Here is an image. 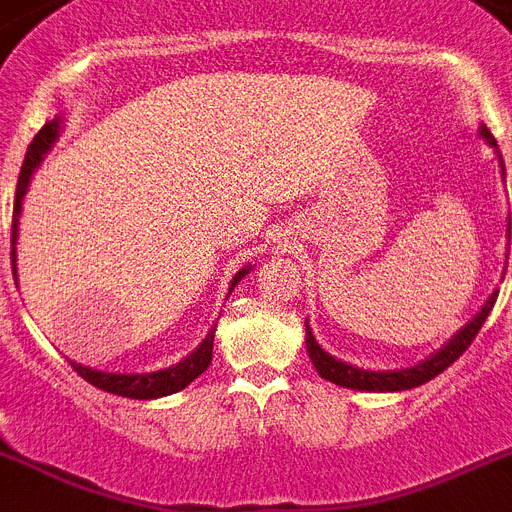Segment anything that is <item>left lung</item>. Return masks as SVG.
<instances>
[{"mask_svg":"<svg viewBox=\"0 0 512 512\" xmlns=\"http://www.w3.org/2000/svg\"><path fill=\"white\" fill-rule=\"evenodd\" d=\"M481 135H484V141H487L489 146H494V149H497V141H494V135L489 133L487 128H481ZM508 238H510V222H508ZM494 301H497V293H492V298L484 303V308H481L479 314H476L474 319L466 324V327L460 329L458 335L447 342L445 348L437 350V353H434L432 358H426L424 363L411 366V369L366 371V369H356V366H348V363L337 361V358H332L329 353H324V350L319 348V342L314 340V335H311V327H308V322H306L308 356H311L316 371H319L324 379L340 384V387H350V390H363V392L411 390V387H418V384L429 382V379H434L437 374H442V371H445L450 363H455L460 356H463V353H466L468 345H471V342H474V337L479 335L481 324L487 322L489 311L494 308Z\"/></svg>","mask_w":512,"mask_h":512,"instance_id":"obj_1","label":"left lung"}]
</instances>
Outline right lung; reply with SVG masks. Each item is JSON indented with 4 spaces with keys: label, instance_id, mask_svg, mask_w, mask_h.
Instances as JSON below:
<instances>
[{
    "label": "right lung",
    "instance_id": "obj_1",
    "mask_svg": "<svg viewBox=\"0 0 512 512\" xmlns=\"http://www.w3.org/2000/svg\"><path fill=\"white\" fill-rule=\"evenodd\" d=\"M59 135V122L52 120L46 122L44 128L38 130L36 138L28 146V154L23 159V167H20L18 177V188H15V206H12V274H15V282H18V272H15V240H18V217H20V204H23L25 190H28V183H31V175L36 170L44 154L52 149V143L57 141ZM248 274V269L238 272V277L232 280V287L238 285L243 277ZM230 287V293H232ZM211 348H214V329H211L206 340L198 345L193 353H190L185 361H180L177 366H170V369L154 371V374H107V371H96L88 369V366H80V363L70 361L80 377L91 382L94 387L104 392H112V395H122V398H133V400H151V398H162V395H172V392L185 390L193 379H198L206 371V366L211 363Z\"/></svg>",
    "mask_w": 512,
    "mask_h": 512
}]
</instances>
